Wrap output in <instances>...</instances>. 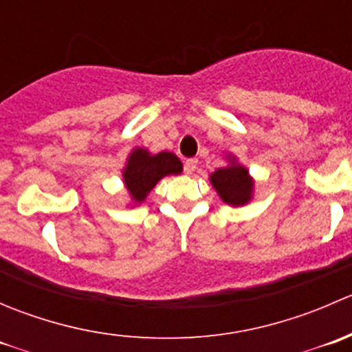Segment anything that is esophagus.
I'll return each instance as SVG.
<instances>
[{
  "label": "esophagus",
  "instance_id": "esophagus-1",
  "mask_svg": "<svg viewBox=\"0 0 352 352\" xmlns=\"http://www.w3.org/2000/svg\"><path fill=\"white\" fill-rule=\"evenodd\" d=\"M197 168V160L196 158H190L187 160L186 163H184V172L187 173V175H192L194 172H196Z\"/></svg>",
  "mask_w": 352,
  "mask_h": 352
}]
</instances>
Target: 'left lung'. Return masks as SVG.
I'll return each mask as SVG.
<instances>
[{
  "mask_svg": "<svg viewBox=\"0 0 352 352\" xmlns=\"http://www.w3.org/2000/svg\"><path fill=\"white\" fill-rule=\"evenodd\" d=\"M212 187L223 202L230 206H243L252 199L254 192V180L248 175V170L236 163L235 158H230V165L218 168L209 177Z\"/></svg>",
  "mask_w": 352,
  "mask_h": 352,
  "instance_id": "1",
  "label": "left lung"
}]
</instances>
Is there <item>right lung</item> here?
I'll use <instances>...</instances> for the list:
<instances>
[{
	"label": "right lung",
	"instance_id": "add662e5",
	"mask_svg": "<svg viewBox=\"0 0 352 352\" xmlns=\"http://www.w3.org/2000/svg\"><path fill=\"white\" fill-rule=\"evenodd\" d=\"M182 172V162L170 151L151 155L148 150L136 148L127 158L122 170L124 186L136 204L146 199L151 189L166 175H179Z\"/></svg>",
	"mask_w": 352,
	"mask_h": 352
}]
</instances>
